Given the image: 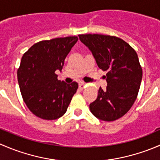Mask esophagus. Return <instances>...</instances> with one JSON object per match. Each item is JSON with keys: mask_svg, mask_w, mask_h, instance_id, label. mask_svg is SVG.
<instances>
[{"mask_svg": "<svg viewBox=\"0 0 160 160\" xmlns=\"http://www.w3.org/2000/svg\"><path fill=\"white\" fill-rule=\"evenodd\" d=\"M85 87H86L85 83H83V82H80L79 83V88L80 89H83V88H85Z\"/></svg>", "mask_w": 160, "mask_h": 160, "instance_id": "1", "label": "esophagus"}]
</instances>
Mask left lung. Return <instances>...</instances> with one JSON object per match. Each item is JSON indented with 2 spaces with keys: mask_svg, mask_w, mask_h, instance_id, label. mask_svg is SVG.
Instances as JSON below:
<instances>
[{
  "mask_svg": "<svg viewBox=\"0 0 160 160\" xmlns=\"http://www.w3.org/2000/svg\"><path fill=\"white\" fill-rule=\"evenodd\" d=\"M98 67L107 71L106 90H98L90 110L98 119L112 122L125 115L136 100L142 78L138 55L122 38L99 34L79 35Z\"/></svg>",
  "mask_w": 160,
  "mask_h": 160,
  "instance_id": "1",
  "label": "left lung"
}]
</instances>
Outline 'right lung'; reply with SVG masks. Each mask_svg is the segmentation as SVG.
<instances>
[{
    "mask_svg": "<svg viewBox=\"0 0 160 160\" xmlns=\"http://www.w3.org/2000/svg\"><path fill=\"white\" fill-rule=\"evenodd\" d=\"M77 40V36H69L38 42L22 56L18 70L21 93L28 108L40 118L62 117L77 92V82L60 81L55 72L62 70Z\"/></svg>",
    "mask_w": 160,
    "mask_h": 160,
    "instance_id": "obj_1",
    "label": "right lung"
}]
</instances>
